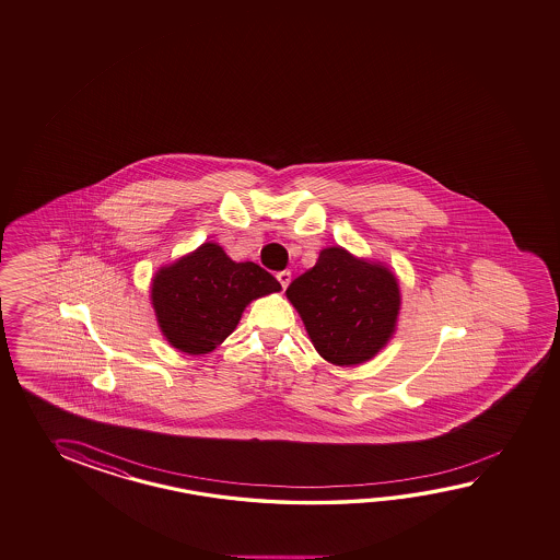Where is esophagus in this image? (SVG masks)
<instances>
[{
  "instance_id": "34e87169",
  "label": "esophagus",
  "mask_w": 560,
  "mask_h": 560,
  "mask_svg": "<svg viewBox=\"0 0 560 560\" xmlns=\"http://www.w3.org/2000/svg\"><path fill=\"white\" fill-rule=\"evenodd\" d=\"M276 278H278V282L282 284V288H288V284H290V280H292V272L290 270H282V272H278L276 275Z\"/></svg>"
}]
</instances>
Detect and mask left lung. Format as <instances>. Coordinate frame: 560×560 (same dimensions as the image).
Here are the masks:
<instances>
[{
	"label": "left lung",
	"instance_id": "obj_1",
	"mask_svg": "<svg viewBox=\"0 0 560 560\" xmlns=\"http://www.w3.org/2000/svg\"><path fill=\"white\" fill-rule=\"evenodd\" d=\"M285 296L304 319L319 355L336 365L368 362L394 334L399 312L395 276L343 248H326L318 262L288 285Z\"/></svg>",
	"mask_w": 560,
	"mask_h": 560
}]
</instances>
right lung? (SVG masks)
Masks as SVG:
<instances>
[{
	"label": "right lung",
	"instance_id": "1",
	"mask_svg": "<svg viewBox=\"0 0 560 560\" xmlns=\"http://www.w3.org/2000/svg\"><path fill=\"white\" fill-rule=\"evenodd\" d=\"M282 285L262 266L234 262L207 242L153 280L154 312L166 340L185 353H209L236 328L250 300Z\"/></svg>",
	"mask_w": 560,
	"mask_h": 560
}]
</instances>
